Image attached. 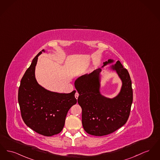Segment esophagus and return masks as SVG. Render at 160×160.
Here are the masks:
<instances>
[{"instance_id": "1", "label": "esophagus", "mask_w": 160, "mask_h": 160, "mask_svg": "<svg viewBox=\"0 0 160 160\" xmlns=\"http://www.w3.org/2000/svg\"><path fill=\"white\" fill-rule=\"evenodd\" d=\"M78 96H79V94H78V93L77 92L75 94V98H76V99H77V98H78Z\"/></svg>"}]
</instances>
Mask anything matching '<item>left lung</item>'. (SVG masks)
<instances>
[{
	"instance_id": "8db88e82",
	"label": "left lung",
	"mask_w": 160,
	"mask_h": 160,
	"mask_svg": "<svg viewBox=\"0 0 160 160\" xmlns=\"http://www.w3.org/2000/svg\"><path fill=\"white\" fill-rule=\"evenodd\" d=\"M113 61L108 60L103 66ZM122 81L119 94L113 98L101 95L100 68L78 78L75 87L79 96L78 103L82 109V124L85 131L95 136H103L117 131L127 122L133 101L132 82L128 70L118 60L112 66Z\"/></svg>"
}]
</instances>
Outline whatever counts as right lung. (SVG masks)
Returning a JSON list of instances; mask_svg holds the SVG:
<instances>
[{
    "label": "right lung",
    "instance_id": "right-lung-1",
    "mask_svg": "<svg viewBox=\"0 0 160 160\" xmlns=\"http://www.w3.org/2000/svg\"><path fill=\"white\" fill-rule=\"evenodd\" d=\"M40 51L22 78L18 92L21 116L27 126L39 134L51 137L62 131L69 109L77 103L75 91L61 94L48 91L38 84L35 68Z\"/></svg>",
    "mask_w": 160,
    "mask_h": 160
}]
</instances>
